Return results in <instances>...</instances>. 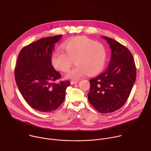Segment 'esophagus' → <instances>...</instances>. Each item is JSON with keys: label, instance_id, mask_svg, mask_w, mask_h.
<instances>
[{"label": "esophagus", "instance_id": "esophagus-1", "mask_svg": "<svg viewBox=\"0 0 151 151\" xmlns=\"http://www.w3.org/2000/svg\"><path fill=\"white\" fill-rule=\"evenodd\" d=\"M78 81H71V82H70V84H71V85H73V84H75V83H78Z\"/></svg>", "mask_w": 151, "mask_h": 151}]
</instances>
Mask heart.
<instances>
[{
	"mask_svg": "<svg viewBox=\"0 0 151 151\" xmlns=\"http://www.w3.org/2000/svg\"><path fill=\"white\" fill-rule=\"evenodd\" d=\"M63 48L64 52L57 50L52 52L51 61L55 69L66 72L74 60L76 66L65 75L66 79L77 80L87 73L90 75H95L104 69L107 51L100 42L79 36L64 42Z\"/></svg>",
	"mask_w": 151,
	"mask_h": 151,
	"instance_id": "1",
	"label": "heart"
}]
</instances>
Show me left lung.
<instances>
[{
	"label": "left lung",
	"mask_w": 151,
	"mask_h": 151,
	"mask_svg": "<svg viewBox=\"0 0 151 151\" xmlns=\"http://www.w3.org/2000/svg\"><path fill=\"white\" fill-rule=\"evenodd\" d=\"M111 49L109 65L104 72L90 81L88 99L101 114L118 110L125 104L136 78V69L130 51L118 42L106 36Z\"/></svg>",
	"instance_id": "left-lung-1"
}]
</instances>
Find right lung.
I'll list each match as a JSON object with an SVG mask.
<instances>
[{
    "label": "right lung",
    "mask_w": 151,
    "mask_h": 151,
    "mask_svg": "<svg viewBox=\"0 0 151 151\" xmlns=\"http://www.w3.org/2000/svg\"><path fill=\"white\" fill-rule=\"evenodd\" d=\"M62 35L47 37L24 47L19 52L15 79L26 101L42 112L55 111L65 99L69 81L55 83L61 75L52 65L51 57L54 44Z\"/></svg>",
    "instance_id": "right-lung-1"
}]
</instances>
